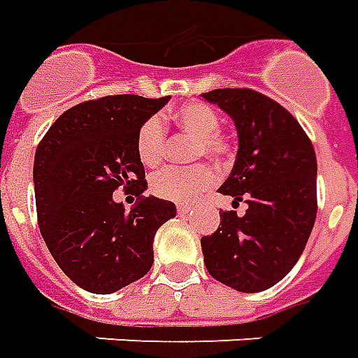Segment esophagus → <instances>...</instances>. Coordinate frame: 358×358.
I'll return each instance as SVG.
<instances>
[{
	"label": "esophagus",
	"mask_w": 358,
	"mask_h": 358,
	"mask_svg": "<svg viewBox=\"0 0 358 358\" xmlns=\"http://www.w3.org/2000/svg\"><path fill=\"white\" fill-rule=\"evenodd\" d=\"M176 211H178L180 215H184V213L192 211V206H178V208H176Z\"/></svg>",
	"instance_id": "34e87169"
}]
</instances>
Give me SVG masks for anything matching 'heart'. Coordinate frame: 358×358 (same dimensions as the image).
<instances>
[{
	"mask_svg": "<svg viewBox=\"0 0 358 358\" xmlns=\"http://www.w3.org/2000/svg\"><path fill=\"white\" fill-rule=\"evenodd\" d=\"M170 119L184 133L196 137L198 145L194 147V159L203 155L211 160L223 162L231 155L229 138L220 133V115L215 109L206 103H186L178 108ZM166 147V127L159 115H150L141 123L135 138L138 160L147 169H157L164 159ZM215 170L208 164H198L192 169H164L157 172L150 180V192L160 199L174 203H188L199 194L215 184Z\"/></svg>",
	"mask_w": 358,
	"mask_h": 358,
	"instance_id": "b5f03b06",
	"label": "heart"
}]
</instances>
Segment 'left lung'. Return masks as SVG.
<instances>
[{"instance_id": "obj_1", "label": "left lung", "mask_w": 358, "mask_h": 358, "mask_svg": "<svg viewBox=\"0 0 358 358\" xmlns=\"http://www.w3.org/2000/svg\"><path fill=\"white\" fill-rule=\"evenodd\" d=\"M237 127L239 150L220 192L245 215L221 211L215 233L201 237L206 268L233 290L262 292L280 282L306 249L317 213V160L290 111L249 87L201 94Z\"/></svg>"}]
</instances>
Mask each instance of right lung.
Wrapping results in <instances>:
<instances>
[{
    "mask_svg": "<svg viewBox=\"0 0 358 358\" xmlns=\"http://www.w3.org/2000/svg\"><path fill=\"white\" fill-rule=\"evenodd\" d=\"M170 96H106L64 111L38 143L33 166L36 217L52 259L70 280L92 294H113L143 278L152 241L176 206L145 198V166L135 138L141 123ZM121 185L139 198L125 212L113 199Z\"/></svg>",
    "mask_w": 358,
    "mask_h": 358,
    "instance_id": "add662e5",
    "label": "right lung"
}]
</instances>
